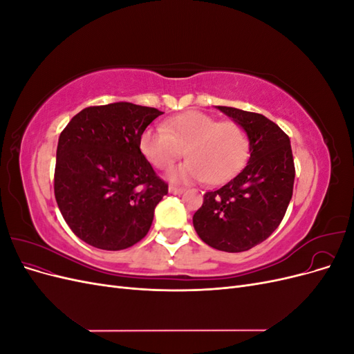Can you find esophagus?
Wrapping results in <instances>:
<instances>
[{
    "mask_svg": "<svg viewBox=\"0 0 354 354\" xmlns=\"http://www.w3.org/2000/svg\"><path fill=\"white\" fill-rule=\"evenodd\" d=\"M168 192L171 195H181L185 192V189L183 187H178V186H173L171 185L169 187H168Z\"/></svg>",
    "mask_w": 354,
    "mask_h": 354,
    "instance_id": "1",
    "label": "esophagus"
}]
</instances>
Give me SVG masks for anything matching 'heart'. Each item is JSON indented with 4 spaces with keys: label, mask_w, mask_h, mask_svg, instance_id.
<instances>
[{
    "label": "heart",
    "mask_w": 354,
    "mask_h": 354,
    "mask_svg": "<svg viewBox=\"0 0 354 354\" xmlns=\"http://www.w3.org/2000/svg\"><path fill=\"white\" fill-rule=\"evenodd\" d=\"M138 147L143 156L158 169L171 167L183 155L187 162L173 169V181H202L218 185L232 178L243 167L250 152V138L243 128L233 122H220L205 112L189 111L151 127L140 134Z\"/></svg>",
    "instance_id": "obj_1"
}]
</instances>
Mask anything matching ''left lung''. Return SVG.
<instances>
[{"label":"left lung","instance_id":"obj_1","mask_svg":"<svg viewBox=\"0 0 354 354\" xmlns=\"http://www.w3.org/2000/svg\"><path fill=\"white\" fill-rule=\"evenodd\" d=\"M250 138V159L223 187L207 192L194 216L199 238L218 251L242 252L279 226L292 198L295 167L289 137L261 113L217 106Z\"/></svg>","mask_w":354,"mask_h":354}]
</instances>
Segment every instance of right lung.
<instances>
[{
	"label": "right lung",
	"mask_w": 354,
	"mask_h": 354,
	"mask_svg": "<svg viewBox=\"0 0 354 354\" xmlns=\"http://www.w3.org/2000/svg\"><path fill=\"white\" fill-rule=\"evenodd\" d=\"M155 108L118 102L90 106L60 133L55 196L77 236L99 250L120 251L142 241L168 194L138 147Z\"/></svg>",
	"instance_id": "1"
}]
</instances>
